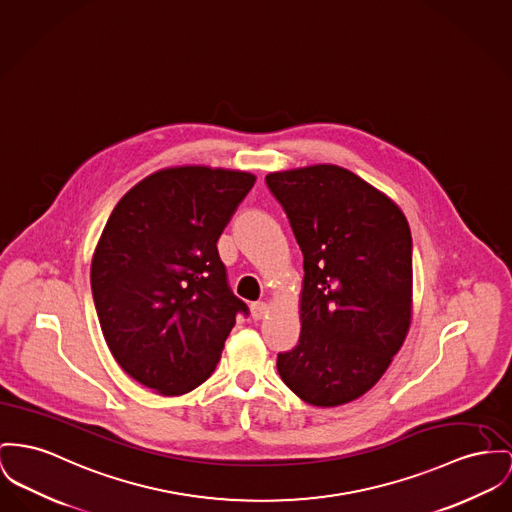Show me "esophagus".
Here are the masks:
<instances>
[{
  "label": "esophagus",
  "instance_id": "34e87169",
  "mask_svg": "<svg viewBox=\"0 0 512 512\" xmlns=\"http://www.w3.org/2000/svg\"><path fill=\"white\" fill-rule=\"evenodd\" d=\"M268 312H270V308L266 303H252L250 305V314H252V318L254 320H262V318H266L268 316Z\"/></svg>",
  "mask_w": 512,
  "mask_h": 512
}]
</instances>
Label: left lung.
I'll return each instance as SVG.
<instances>
[{"instance_id":"8db88e82","label":"left lung","mask_w":512,"mask_h":512,"mask_svg":"<svg viewBox=\"0 0 512 512\" xmlns=\"http://www.w3.org/2000/svg\"><path fill=\"white\" fill-rule=\"evenodd\" d=\"M303 252L301 338L277 355L281 380L310 406L369 392L411 322V233L402 209L338 165L270 172Z\"/></svg>"}]
</instances>
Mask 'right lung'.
<instances>
[{"label":"right lung","mask_w":512,"mask_h":512,"mask_svg":"<svg viewBox=\"0 0 512 512\" xmlns=\"http://www.w3.org/2000/svg\"><path fill=\"white\" fill-rule=\"evenodd\" d=\"M250 172L200 165L153 172L112 209L91 262L104 340L118 365L163 396L215 371L237 314L217 240L254 186Z\"/></svg>","instance_id":"obj_1"}]
</instances>
